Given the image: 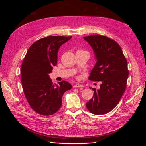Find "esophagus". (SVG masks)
Instances as JSON below:
<instances>
[{
	"mask_svg": "<svg viewBox=\"0 0 146 146\" xmlns=\"http://www.w3.org/2000/svg\"><path fill=\"white\" fill-rule=\"evenodd\" d=\"M73 87L74 88H83V85H80V84H76V85H74Z\"/></svg>",
	"mask_w": 146,
	"mask_h": 146,
	"instance_id": "1",
	"label": "esophagus"
}]
</instances>
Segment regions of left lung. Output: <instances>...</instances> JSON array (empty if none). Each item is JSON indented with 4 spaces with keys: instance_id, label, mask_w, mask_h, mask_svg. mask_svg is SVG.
<instances>
[{
    "instance_id": "1",
    "label": "left lung",
    "mask_w": 146,
    "mask_h": 146,
    "mask_svg": "<svg viewBox=\"0 0 146 146\" xmlns=\"http://www.w3.org/2000/svg\"><path fill=\"white\" fill-rule=\"evenodd\" d=\"M83 38L92 48L97 59L88 78L102 82L100 89L92 88L93 97L86 105L92 114H105L114 108L125 92L129 74L127 61L121 47L113 39L100 35Z\"/></svg>"
}]
</instances>
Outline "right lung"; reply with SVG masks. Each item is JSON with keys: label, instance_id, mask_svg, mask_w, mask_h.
<instances>
[{"label": "right lung", "instance_id": "add662e5", "mask_svg": "<svg viewBox=\"0 0 146 146\" xmlns=\"http://www.w3.org/2000/svg\"><path fill=\"white\" fill-rule=\"evenodd\" d=\"M72 36H47L35 42L27 50L21 66V83L25 98L35 112L50 116L58 111L62 97L72 88L66 81L53 84L49 74L57 64L60 46Z\"/></svg>", "mask_w": 146, "mask_h": 146}]
</instances>
